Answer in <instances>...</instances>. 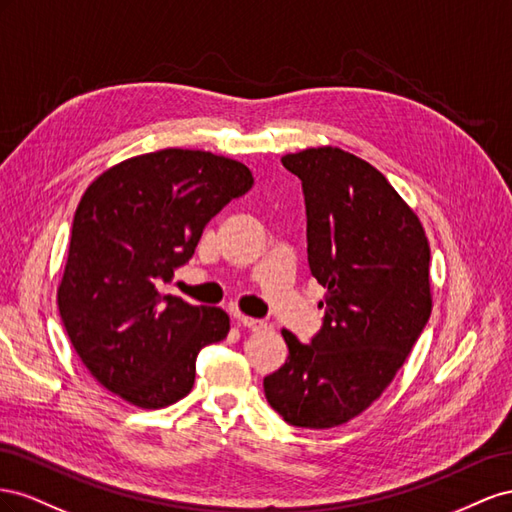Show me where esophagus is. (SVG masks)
I'll use <instances>...</instances> for the list:
<instances>
[{"instance_id":"esophagus-1","label":"esophagus","mask_w":512,"mask_h":512,"mask_svg":"<svg viewBox=\"0 0 512 512\" xmlns=\"http://www.w3.org/2000/svg\"><path fill=\"white\" fill-rule=\"evenodd\" d=\"M238 321L240 324L244 326V328H248V330H264L268 324L266 321H261V319H255V317H246V315H238Z\"/></svg>"}]
</instances>
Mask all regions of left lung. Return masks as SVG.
I'll use <instances>...</instances> for the list:
<instances>
[{
    "label": "left lung",
    "instance_id": "1",
    "mask_svg": "<svg viewBox=\"0 0 512 512\" xmlns=\"http://www.w3.org/2000/svg\"><path fill=\"white\" fill-rule=\"evenodd\" d=\"M281 163L302 180L326 315L311 343L283 330L289 356L264 390L289 425L332 429L379 399L425 330L431 248L416 212L367 160L324 145Z\"/></svg>",
    "mask_w": 512,
    "mask_h": 512
}]
</instances>
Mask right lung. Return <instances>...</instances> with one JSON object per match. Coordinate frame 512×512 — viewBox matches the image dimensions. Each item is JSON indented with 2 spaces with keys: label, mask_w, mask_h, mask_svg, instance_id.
<instances>
[{
  "label": "right lung",
  "mask_w": 512,
  "mask_h": 512,
  "mask_svg": "<svg viewBox=\"0 0 512 512\" xmlns=\"http://www.w3.org/2000/svg\"><path fill=\"white\" fill-rule=\"evenodd\" d=\"M251 186L238 160L180 148L122 160L87 186L57 306L100 386L143 410L191 392L199 349L227 337L229 315L160 285L193 257L210 218Z\"/></svg>",
  "instance_id": "1"
}]
</instances>
